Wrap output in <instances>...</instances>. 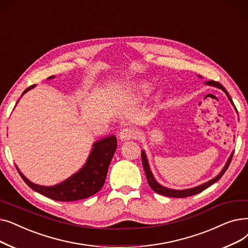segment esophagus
I'll return each instance as SVG.
<instances>
[{
  "instance_id": "1",
  "label": "esophagus",
  "mask_w": 248,
  "mask_h": 248,
  "mask_svg": "<svg viewBox=\"0 0 248 248\" xmlns=\"http://www.w3.org/2000/svg\"><path fill=\"white\" fill-rule=\"evenodd\" d=\"M137 137V132L133 127H124L120 133V139L121 140H131Z\"/></svg>"
}]
</instances>
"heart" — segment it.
Masks as SVG:
<instances>
[{
	"mask_svg": "<svg viewBox=\"0 0 248 248\" xmlns=\"http://www.w3.org/2000/svg\"><path fill=\"white\" fill-rule=\"evenodd\" d=\"M148 88H149V86H148V85L142 86V89H143V90H145V91H146V90H148Z\"/></svg>",
	"mask_w": 248,
	"mask_h": 248,
	"instance_id": "1",
	"label": "heart"
}]
</instances>
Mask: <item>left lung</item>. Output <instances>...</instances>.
Returning <instances> with one entry per match:
<instances>
[{
    "mask_svg": "<svg viewBox=\"0 0 248 248\" xmlns=\"http://www.w3.org/2000/svg\"><path fill=\"white\" fill-rule=\"evenodd\" d=\"M206 84L207 85H211V86H215V87H218V88L222 89L226 93V95L228 96V98L231 101V103L234 104L232 99H231V97H230V95L228 94V92L226 91V89L223 87V86L219 82L211 80V81H207ZM232 157H233V153L231 154L230 158L228 159V162L226 163L224 169L221 171V173L218 176H216L214 179L206 182V184H203L202 186H199L193 187V188H189V189H185V190L170 189V188H167V187H164L162 186H160L158 182L155 180V178H154V176L152 174V172H151V170L149 168V164H148V161H147V158H146V155H145L144 151L142 152V162H143V167H144V170H145V174H146V177H147V180H148V184H149L150 187L152 188L155 192L159 193V195H162V196H165V197H170V198H186V197L195 196V195H197V193L202 192V190H204L206 188H208L209 186H211L212 185H214L215 182H217L223 176V174L225 173L226 170L228 169V167H229V165L231 163Z\"/></svg>",
    "mask_w": 248,
    "mask_h": 248,
    "instance_id": "obj_1",
    "label": "left lung"
}]
</instances>
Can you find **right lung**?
I'll return each mask as SVG.
<instances>
[{"mask_svg":"<svg viewBox=\"0 0 248 248\" xmlns=\"http://www.w3.org/2000/svg\"><path fill=\"white\" fill-rule=\"evenodd\" d=\"M52 78V77H50ZM35 85L24 90L27 92ZM92 152L85 166L76 174L55 186H41L32 184L18 170L25 184L33 190L51 200L59 202H73L89 198L98 192L103 186L107 170L117 147L115 136L104 138L93 146Z\"/></svg>","mask_w":248,"mask_h":248,"instance_id":"right-lung-1","label":"right lung"}]
</instances>
